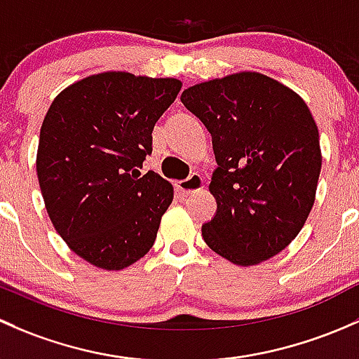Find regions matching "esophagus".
I'll list each match as a JSON object with an SVG mask.
<instances>
[{"instance_id": "34e87169", "label": "esophagus", "mask_w": 359, "mask_h": 359, "mask_svg": "<svg viewBox=\"0 0 359 359\" xmlns=\"http://www.w3.org/2000/svg\"><path fill=\"white\" fill-rule=\"evenodd\" d=\"M176 188H178L183 195H191V194H195V191H198L204 188V180H202L201 175L194 172V175L188 176L187 180L176 181Z\"/></svg>"}]
</instances>
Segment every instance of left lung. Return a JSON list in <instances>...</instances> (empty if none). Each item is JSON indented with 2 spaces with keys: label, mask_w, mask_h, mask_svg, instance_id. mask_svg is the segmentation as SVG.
Instances as JSON below:
<instances>
[{
  "label": "left lung",
  "mask_w": 359,
  "mask_h": 359,
  "mask_svg": "<svg viewBox=\"0 0 359 359\" xmlns=\"http://www.w3.org/2000/svg\"><path fill=\"white\" fill-rule=\"evenodd\" d=\"M181 102L212 136L216 216L205 243L236 266L282 252L304 226L321 171L318 126L295 91L259 72L198 83Z\"/></svg>",
  "instance_id": "left-lung-1"
}]
</instances>
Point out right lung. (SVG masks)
Wrapping results in <instances>:
<instances>
[{"label": "right lung", "mask_w": 359, "mask_h": 359, "mask_svg": "<svg viewBox=\"0 0 359 359\" xmlns=\"http://www.w3.org/2000/svg\"><path fill=\"white\" fill-rule=\"evenodd\" d=\"M181 90L175 77L102 72L57 95L39 133V188L70 250L119 271L152 249L175 188L140 168L152 131Z\"/></svg>", "instance_id": "obj_1"}]
</instances>
